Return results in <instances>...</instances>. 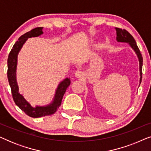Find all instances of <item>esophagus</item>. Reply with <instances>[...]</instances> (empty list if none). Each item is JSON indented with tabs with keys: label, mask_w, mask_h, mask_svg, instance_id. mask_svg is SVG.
Segmentation results:
<instances>
[{
	"label": "esophagus",
	"mask_w": 151,
	"mask_h": 151,
	"mask_svg": "<svg viewBox=\"0 0 151 151\" xmlns=\"http://www.w3.org/2000/svg\"><path fill=\"white\" fill-rule=\"evenodd\" d=\"M75 76H76V78H82L84 77V73L82 71H79V70H78V71H77L75 73Z\"/></svg>",
	"instance_id": "obj_1"
}]
</instances>
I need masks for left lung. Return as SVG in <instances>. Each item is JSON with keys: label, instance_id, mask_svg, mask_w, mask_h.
Masks as SVG:
<instances>
[{"label": "left lung", "instance_id": "obj_1", "mask_svg": "<svg viewBox=\"0 0 151 151\" xmlns=\"http://www.w3.org/2000/svg\"><path fill=\"white\" fill-rule=\"evenodd\" d=\"M115 30H116L117 34V42H128L130 46L132 47V49L135 51L136 54H137L138 59H139V73H140V79H139V83L141 84L142 78V65H143V58H142V55L140 53V51L139 48H138L137 44L135 39L132 35L128 32L126 29H122L115 27Z\"/></svg>", "mask_w": 151, "mask_h": 151}]
</instances>
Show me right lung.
<instances>
[{"instance_id":"1","label":"right lung","mask_w":151,"mask_h":151,"mask_svg":"<svg viewBox=\"0 0 151 151\" xmlns=\"http://www.w3.org/2000/svg\"><path fill=\"white\" fill-rule=\"evenodd\" d=\"M43 27H36L25 33L18 38V40L14 44L13 48L10 51L7 59V78L12 94L15 104L24 111L27 115L32 117H40L46 115H51L56 112L57 109L60 106L64 94L68 86L70 85V78H66L59 84L54 98L50 104L45 106L33 107L29 103L27 102L24 97L18 91V86L16 81V67H17V57L22 45L29 38L38 37L43 34Z\"/></svg>"}]
</instances>
